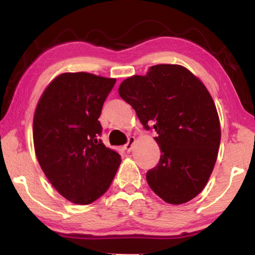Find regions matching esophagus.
I'll list each match as a JSON object with an SVG mask.
<instances>
[{
	"label": "esophagus",
	"mask_w": 255,
	"mask_h": 255,
	"mask_svg": "<svg viewBox=\"0 0 255 255\" xmlns=\"http://www.w3.org/2000/svg\"><path fill=\"white\" fill-rule=\"evenodd\" d=\"M133 143H135V137H129L127 144L125 145V149H126L127 152H130L133 146Z\"/></svg>",
	"instance_id": "obj_1"
}]
</instances>
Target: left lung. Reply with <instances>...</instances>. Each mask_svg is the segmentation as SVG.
<instances>
[{
    "mask_svg": "<svg viewBox=\"0 0 255 255\" xmlns=\"http://www.w3.org/2000/svg\"><path fill=\"white\" fill-rule=\"evenodd\" d=\"M118 92L144 128L158 135L161 158L146 173L150 189L167 204L193 199L208 182L221 144V124L208 90L185 67L159 64L144 76L128 77Z\"/></svg>",
    "mask_w": 255,
    "mask_h": 255,
    "instance_id": "1",
    "label": "left lung"
}]
</instances>
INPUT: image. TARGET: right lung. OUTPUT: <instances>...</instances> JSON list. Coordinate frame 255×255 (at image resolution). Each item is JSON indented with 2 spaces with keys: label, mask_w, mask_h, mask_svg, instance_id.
Segmentation results:
<instances>
[{
  "label": "right lung",
  "mask_w": 255,
  "mask_h": 255,
  "mask_svg": "<svg viewBox=\"0 0 255 255\" xmlns=\"http://www.w3.org/2000/svg\"><path fill=\"white\" fill-rule=\"evenodd\" d=\"M115 83L85 72L64 73L47 86L34 111L38 162L53 187L76 205L105 195L122 162L99 138L98 119Z\"/></svg>",
  "instance_id": "add662e5"
}]
</instances>
